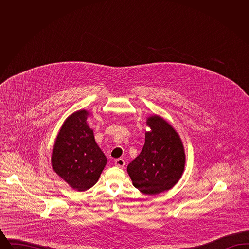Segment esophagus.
I'll use <instances>...</instances> for the list:
<instances>
[{"instance_id": "esophagus-1", "label": "esophagus", "mask_w": 249, "mask_h": 249, "mask_svg": "<svg viewBox=\"0 0 249 249\" xmlns=\"http://www.w3.org/2000/svg\"><path fill=\"white\" fill-rule=\"evenodd\" d=\"M115 165L118 166L119 168H123L125 166V161L122 159H117L115 160Z\"/></svg>"}]
</instances>
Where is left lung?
Masks as SVG:
<instances>
[{
    "label": "left lung",
    "instance_id": "left-lung-1",
    "mask_svg": "<svg viewBox=\"0 0 249 249\" xmlns=\"http://www.w3.org/2000/svg\"><path fill=\"white\" fill-rule=\"evenodd\" d=\"M142 151L127 167L132 185L146 195L172 189L182 177L186 155L176 130L160 116L146 119Z\"/></svg>",
    "mask_w": 249,
    "mask_h": 249
}]
</instances>
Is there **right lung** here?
Masks as SVG:
<instances>
[{"mask_svg": "<svg viewBox=\"0 0 249 249\" xmlns=\"http://www.w3.org/2000/svg\"><path fill=\"white\" fill-rule=\"evenodd\" d=\"M89 116V113L83 109L66 119L51 155L54 172L78 191L94 186L107 162V157L95 142L93 130L87 122Z\"/></svg>", "mask_w": 249, "mask_h": 249, "instance_id": "add662e5", "label": "right lung"}]
</instances>
